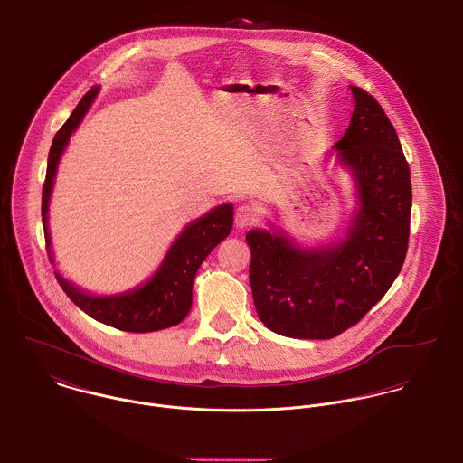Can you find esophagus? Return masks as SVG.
Wrapping results in <instances>:
<instances>
[{
  "mask_svg": "<svg viewBox=\"0 0 463 463\" xmlns=\"http://www.w3.org/2000/svg\"><path fill=\"white\" fill-rule=\"evenodd\" d=\"M255 221H257V212L251 206L242 204V206L237 208V212H235V226L239 230H244V228L251 226Z\"/></svg>",
  "mask_w": 463,
  "mask_h": 463,
  "instance_id": "obj_1",
  "label": "esophagus"
}]
</instances>
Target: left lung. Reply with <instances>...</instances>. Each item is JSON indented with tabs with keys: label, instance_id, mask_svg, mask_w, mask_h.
<instances>
[{
	"label": "left lung",
	"instance_id": "left-lung-1",
	"mask_svg": "<svg viewBox=\"0 0 463 463\" xmlns=\"http://www.w3.org/2000/svg\"><path fill=\"white\" fill-rule=\"evenodd\" d=\"M354 113L326 156L354 183L355 208L343 239L302 246L282 228L250 230V284L260 321L297 339H330L355 325L402 269L411 177L395 128L377 100L350 86Z\"/></svg>",
	"mask_w": 463,
	"mask_h": 463
}]
</instances>
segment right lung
I'll return each mask as SVG.
<instances>
[{
  "label": "right lung",
  "mask_w": 463,
  "mask_h": 463,
  "mask_svg": "<svg viewBox=\"0 0 463 463\" xmlns=\"http://www.w3.org/2000/svg\"><path fill=\"white\" fill-rule=\"evenodd\" d=\"M100 88L93 86L77 104L66 124L59 129L48 155L46 179L43 186V226L50 262L55 264L48 228V208L61 156L71 135L77 131ZM233 226V204H219L203 217L188 222L170 244L155 275L135 289L117 295H93L75 286L55 271L57 282L70 300L93 319L126 332H155L181 323L192 307V288L197 269L210 251L222 242Z\"/></svg>",
  "instance_id": "obj_1"
}]
</instances>
